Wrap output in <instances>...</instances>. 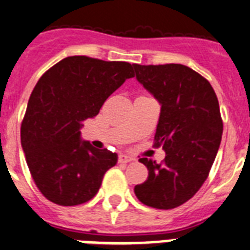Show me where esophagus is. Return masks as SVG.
Segmentation results:
<instances>
[{
    "label": "esophagus",
    "mask_w": 250,
    "mask_h": 250,
    "mask_svg": "<svg viewBox=\"0 0 250 250\" xmlns=\"http://www.w3.org/2000/svg\"><path fill=\"white\" fill-rule=\"evenodd\" d=\"M131 161H133L132 157L125 156V154H119V156H118V162H119V164H128Z\"/></svg>",
    "instance_id": "esophagus-1"
}]
</instances>
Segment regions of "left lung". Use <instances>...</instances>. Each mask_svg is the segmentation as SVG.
Listing matches in <instances>:
<instances>
[{
    "label": "left lung",
    "mask_w": 250,
    "mask_h": 250,
    "mask_svg": "<svg viewBox=\"0 0 250 250\" xmlns=\"http://www.w3.org/2000/svg\"><path fill=\"white\" fill-rule=\"evenodd\" d=\"M136 79L161 104L154 148L161 164L140 158L148 179L135 187L144 205L174 209L192 198L209 176L223 132L219 102L208 80L184 64H132Z\"/></svg>",
    "instance_id": "left-lung-1"
}]
</instances>
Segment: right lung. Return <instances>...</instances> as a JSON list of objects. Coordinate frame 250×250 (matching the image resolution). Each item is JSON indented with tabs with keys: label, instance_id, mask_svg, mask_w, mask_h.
<instances>
[{
	"label": "right lung",
	"instance_id": "1",
	"mask_svg": "<svg viewBox=\"0 0 250 250\" xmlns=\"http://www.w3.org/2000/svg\"><path fill=\"white\" fill-rule=\"evenodd\" d=\"M128 62L67 57L41 76L21 125V148L42 196L61 206L93 198L117 153L80 140L83 121L96 117L110 94L132 78Z\"/></svg>",
	"mask_w": 250,
	"mask_h": 250
}]
</instances>
